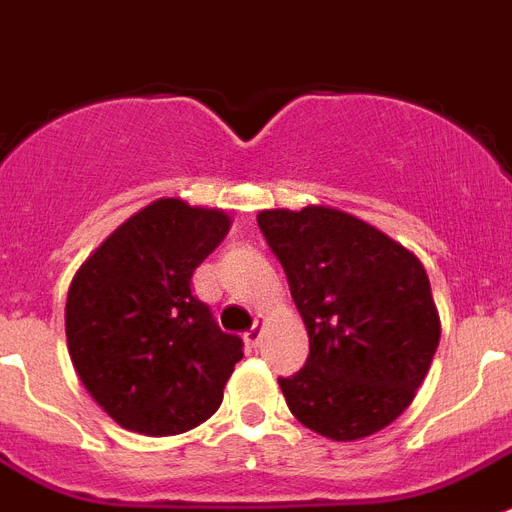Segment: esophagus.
Instances as JSON below:
<instances>
[{
  "label": "esophagus",
  "mask_w": 512,
  "mask_h": 512,
  "mask_svg": "<svg viewBox=\"0 0 512 512\" xmlns=\"http://www.w3.org/2000/svg\"><path fill=\"white\" fill-rule=\"evenodd\" d=\"M263 328H265L263 317H257L255 325H252V328H249L247 333H244V341H247L249 346H257V343L263 341Z\"/></svg>",
  "instance_id": "esophagus-1"
}]
</instances>
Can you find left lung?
Masks as SVG:
<instances>
[{
    "instance_id": "obj_1",
    "label": "left lung",
    "mask_w": 512,
    "mask_h": 512,
    "mask_svg": "<svg viewBox=\"0 0 512 512\" xmlns=\"http://www.w3.org/2000/svg\"><path fill=\"white\" fill-rule=\"evenodd\" d=\"M257 226L309 336L307 364L278 377L291 414L336 442L375 435L409 409L440 343L427 270L388 234L325 205L263 210Z\"/></svg>"
}]
</instances>
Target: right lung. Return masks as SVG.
<instances>
[{"label":"right lung","instance_id":"add662e5","mask_svg":"<svg viewBox=\"0 0 512 512\" xmlns=\"http://www.w3.org/2000/svg\"><path fill=\"white\" fill-rule=\"evenodd\" d=\"M231 218L161 197L119 226L70 283L64 328L77 377L119 424L182 435L216 414L244 356L192 294V273L229 234Z\"/></svg>","mask_w":512,"mask_h":512}]
</instances>
